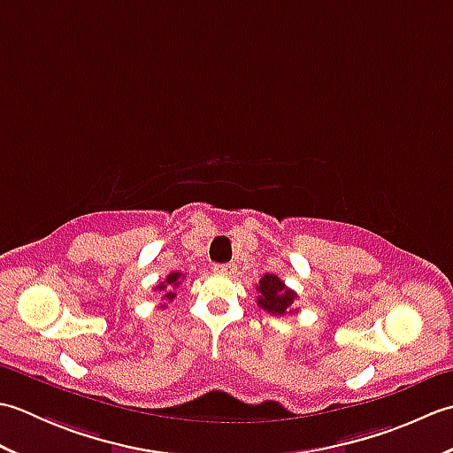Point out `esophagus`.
<instances>
[{"label":"esophagus","instance_id":"34e87169","mask_svg":"<svg viewBox=\"0 0 453 453\" xmlns=\"http://www.w3.org/2000/svg\"><path fill=\"white\" fill-rule=\"evenodd\" d=\"M214 273H218L221 276H234L237 273V266L235 265H216Z\"/></svg>","mask_w":453,"mask_h":453}]
</instances>
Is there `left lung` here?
<instances>
[{
	"label": "left lung",
	"mask_w": 453,
	"mask_h": 453,
	"mask_svg": "<svg viewBox=\"0 0 453 453\" xmlns=\"http://www.w3.org/2000/svg\"><path fill=\"white\" fill-rule=\"evenodd\" d=\"M257 290V305L265 310L266 313L284 317L300 311L296 307L297 296L292 288H288L284 280H280L276 274H263L261 280L255 286Z\"/></svg>",
	"instance_id": "1"
}]
</instances>
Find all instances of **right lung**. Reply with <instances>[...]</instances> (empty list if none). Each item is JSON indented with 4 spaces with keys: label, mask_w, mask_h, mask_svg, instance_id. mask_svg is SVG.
Returning a JSON list of instances; mask_svg holds the SVG:
<instances>
[{
    "label": "right lung",
    "mask_w": 453,
    "mask_h": 453,
    "mask_svg": "<svg viewBox=\"0 0 453 453\" xmlns=\"http://www.w3.org/2000/svg\"><path fill=\"white\" fill-rule=\"evenodd\" d=\"M185 278H187L185 274L175 271V273H169V274L165 276V280L153 286V292L161 296V303L157 305L159 310H167V303H171L173 300H175L177 288H179L182 282H185Z\"/></svg>",
    "instance_id": "1"
}]
</instances>
